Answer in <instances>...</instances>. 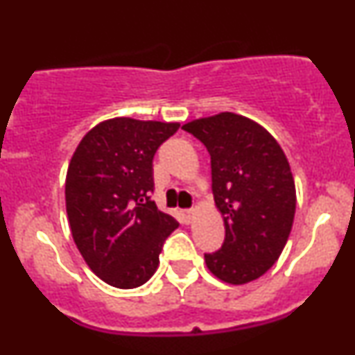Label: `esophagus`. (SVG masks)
Segmentation results:
<instances>
[{
  "mask_svg": "<svg viewBox=\"0 0 355 355\" xmlns=\"http://www.w3.org/2000/svg\"><path fill=\"white\" fill-rule=\"evenodd\" d=\"M182 217L187 223L191 222V218H193V210H182Z\"/></svg>",
  "mask_w": 355,
  "mask_h": 355,
  "instance_id": "34e87169",
  "label": "esophagus"
}]
</instances>
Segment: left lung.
Instances as JSON below:
<instances>
[{
	"label": "left lung",
	"instance_id": "obj_1",
	"mask_svg": "<svg viewBox=\"0 0 355 355\" xmlns=\"http://www.w3.org/2000/svg\"><path fill=\"white\" fill-rule=\"evenodd\" d=\"M207 146L211 191L225 240L205 263L227 284L259 279L282 254L295 215V183L284 150L263 126L223 112L182 126Z\"/></svg>",
	"mask_w": 355,
	"mask_h": 355
}]
</instances>
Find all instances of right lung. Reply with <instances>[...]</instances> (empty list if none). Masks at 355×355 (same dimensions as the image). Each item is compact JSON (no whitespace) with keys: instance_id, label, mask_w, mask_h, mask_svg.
Segmentation results:
<instances>
[{"instance_id":"1","label":"right lung","mask_w":355,"mask_h":355,"mask_svg":"<svg viewBox=\"0 0 355 355\" xmlns=\"http://www.w3.org/2000/svg\"><path fill=\"white\" fill-rule=\"evenodd\" d=\"M180 123L112 118L81 138L68 165L64 200L73 240L93 274L118 288L144 285L178 227L157 209L153 157Z\"/></svg>"}]
</instances>
